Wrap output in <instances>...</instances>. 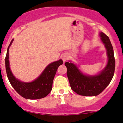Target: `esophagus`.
<instances>
[{
	"label": "esophagus",
	"mask_w": 123,
	"mask_h": 123,
	"mask_svg": "<svg viewBox=\"0 0 123 123\" xmlns=\"http://www.w3.org/2000/svg\"><path fill=\"white\" fill-rule=\"evenodd\" d=\"M62 59L63 61L65 62L68 60V56L66 55H63L62 57Z\"/></svg>",
	"instance_id": "1"
}]
</instances>
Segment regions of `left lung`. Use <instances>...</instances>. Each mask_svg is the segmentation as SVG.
Returning <instances> with one entry per match:
<instances>
[{"instance_id":"1","label":"left lung","mask_w":123,"mask_h":123,"mask_svg":"<svg viewBox=\"0 0 123 123\" xmlns=\"http://www.w3.org/2000/svg\"><path fill=\"white\" fill-rule=\"evenodd\" d=\"M101 40L105 44L108 57V64L105 69L98 75L86 76L71 62H66L67 76L70 87L77 94L83 96L98 95L106 88L111 83L115 69V59L113 49L108 36L101 32Z\"/></svg>"}]
</instances>
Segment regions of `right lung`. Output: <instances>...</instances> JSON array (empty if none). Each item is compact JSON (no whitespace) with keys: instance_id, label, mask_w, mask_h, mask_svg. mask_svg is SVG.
Instances as JSON below:
<instances>
[{"instance_id":"add662e5","label":"right lung","mask_w":123,"mask_h":123,"mask_svg":"<svg viewBox=\"0 0 123 123\" xmlns=\"http://www.w3.org/2000/svg\"><path fill=\"white\" fill-rule=\"evenodd\" d=\"M13 39L9 44L5 58L6 70L10 83L15 91L26 99H37L46 97L52 90L53 82L58 68L63 63L62 60L49 65L41 75L31 83L21 82L15 78L10 70L8 60V50Z\"/></svg>"}]
</instances>
